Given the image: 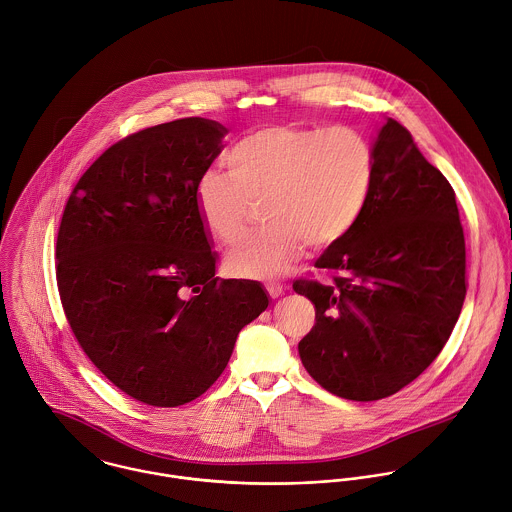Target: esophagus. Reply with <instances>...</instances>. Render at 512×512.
<instances>
[{"mask_svg":"<svg viewBox=\"0 0 512 512\" xmlns=\"http://www.w3.org/2000/svg\"><path fill=\"white\" fill-rule=\"evenodd\" d=\"M265 289H267V293H269V297H281L283 295V291H285V287L281 285V283H267L265 285Z\"/></svg>","mask_w":512,"mask_h":512,"instance_id":"1","label":"esophagus"}]
</instances>
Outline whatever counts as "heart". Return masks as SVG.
<instances>
[{
    "instance_id": "heart-1",
    "label": "heart",
    "mask_w": 512,
    "mask_h": 512,
    "mask_svg": "<svg viewBox=\"0 0 512 512\" xmlns=\"http://www.w3.org/2000/svg\"><path fill=\"white\" fill-rule=\"evenodd\" d=\"M229 175L205 171L195 183V207L223 245L239 243L265 203L263 233L227 255L241 279L269 281L307 251L343 241L359 223L375 181L371 143L347 127L275 123L241 137L227 153Z\"/></svg>"
}]
</instances>
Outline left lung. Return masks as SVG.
Segmentation results:
<instances>
[{"mask_svg": "<svg viewBox=\"0 0 512 512\" xmlns=\"http://www.w3.org/2000/svg\"><path fill=\"white\" fill-rule=\"evenodd\" d=\"M373 153L359 223L315 261L331 283H293L315 305L301 361L325 391L349 401H379L413 383L443 351L467 295L455 189L395 119Z\"/></svg>", "mask_w": 512, "mask_h": 512, "instance_id": "left-lung-1", "label": "left lung"}]
</instances>
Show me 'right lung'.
<instances>
[{
	"mask_svg": "<svg viewBox=\"0 0 512 512\" xmlns=\"http://www.w3.org/2000/svg\"><path fill=\"white\" fill-rule=\"evenodd\" d=\"M225 133L203 117L131 133L79 177L61 215L55 277L67 323L105 379L151 407L201 397L269 305L257 281L215 277L195 207Z\"/></svg>",
	"mask_w": 512,
	"mask_h": 512,
	"instance_id": "add662e5",
	"label": "right lung"
}]
</instances>
